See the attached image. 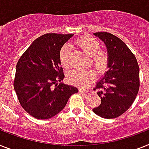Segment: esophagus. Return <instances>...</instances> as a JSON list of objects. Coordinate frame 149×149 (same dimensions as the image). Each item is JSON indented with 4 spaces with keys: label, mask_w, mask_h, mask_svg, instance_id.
<instances>
[{
    "label": "esophagus",
    "mask_w": 149,
    "mask_h": 149,
    "mask_svg": "<svg viewBox=\"0 0 149 149\" xmlns=\"http://www.w3.org/2000/svg\"><path fill=\"white\" fill-rule=\"evenodd\" d=\"M79 93H81V94H87V93H88V91H86V90L84 89H79Z\"/></svg>",
    "instance_id": "34e87169"
}]
</instances>
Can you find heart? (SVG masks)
I'll list each match as a JSON object with an SVG mask.
<instances>
[{"label":"heart","instance_id":"b5f03b06","mask_svg":"<svg viewBox=\"0 0 149 149\" xmlns=\"http://www.w3.org/2000/svg\"><path fill=\"white\" fill-rule=\"evenodd\" d=\"M76 44L85 54L92 58V64L100 73L107 70L109 63V58L107 52L100 50V44L95 38L84 36L77 39ZM59 61L64 68L70 65V47L64 45L59 52ZM68 79L71 83L81 87H87L95 79V73L91 69H74L67 74Z\"/></svg>","mask_w":149,"mask_h":149}]
</instances>
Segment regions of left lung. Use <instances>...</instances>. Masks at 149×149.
<instances>
[{"mask_svg":"<svg viewBox=\"0 0 149 149\" xmlns=\"http://www.w3.org/2000/svg\"><path fill=\"white\" fill-rule=\"evenodd\" d=\"M94 35L105 44L109 63L107 72L97 82V94L101 103L93 111L102 118L113 119L124 113L136 99L139 67L135 55L120 38L107 32Z\"/></svg>","mask_w":149,"mask_h":149,"instance_id":"8db88e82","label":"left lung"}]
</instances>
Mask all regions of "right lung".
<instances>
[{"label":"right lung","mask_w":149,"mask_h":149,"mask_svg":"<svg viewBox=\"0 0 149 149\" xmlns=\"http://www.w3.org/2000/svg\"><path fill=\"white\" fill-rule=\"evenodd\" d=\"M74 34L47 33L36 39L16 66L13 87L22 107L39 120L57 115L78 89L63 81L59 52ZM56 88H54L53 85Z\"/></svg>","instance_id":"1"}]
</instances>
